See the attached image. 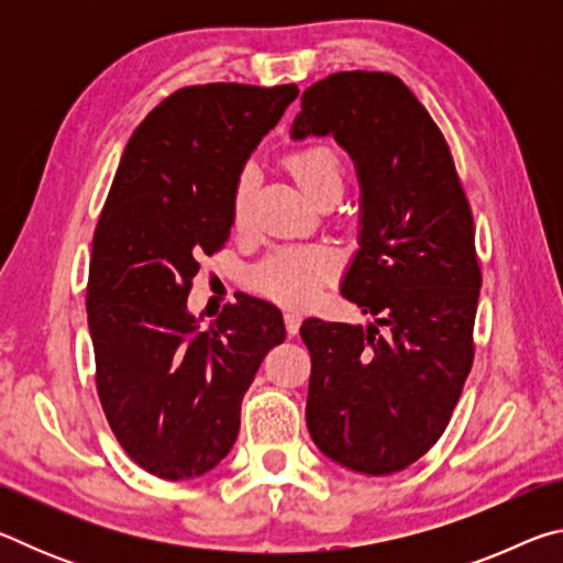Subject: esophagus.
I'll use <instances>...</instances> for the list:
<instances>
[{"label":"esophagus","mask_w":563,"mask_h":563,"mask_svg":"<svg viewBox=\"0 0 563 563\" xmlns=\"http://www.w3.org/2000/svg\"><path fill=\"white\" fill-rule=\"evenodd\" d=\"M283 320H285V332H288L290 338L298 335V330H300V322H302V318L298 316V312L288 310V312H285V316H283Z\"/></svg>","instance_id":"obj_1"}]
</instances>
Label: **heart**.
Returning <instances> with one entry per match:
<instances>
[{
	"label": "heart",
	"mask_w": 563,
	"mask_h": 563,
	"mask_svg": "<svg viewBox=\"0 0 563 563\" xmlns=\"http://www.w3.org/2000/svg\"><path fill=\"white\" fill-rule=\"evenodd\" d=\"M288 168L298 186L312 201L330 190L345 186V168L340 156L330 146H308L295 151L288 158ZM255 190V170L245 166L233 188V223L241 228L247 223ZM338 255L328 247H288L275 251L247 273V283L265 298L288 308H302L316 300L322 285L335 278Z\"/></svg>",
	"instance_id": "obj_1"
}]
</instances>
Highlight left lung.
Wrapping results in <instances>:
<instances>
[{"instance_id": "obj_1", "label": "left lung", "mask_w": 563, "mask_h": 563, "mask_svg": "<svg viewBox=\"0 0 563 563\" xmlns=\"http://www.w3.org/2000/svg\"><path fill=\"white\" fill-rule=\"evenodd\" d=\"M292 139L332 133L357 164L360 251L342 295L377 325L310 318L305 417L322 454L393 474L450 424L474 362L482 268L474 218L440 126L387 71H338L302 91Z\"/></svg>"}]
</instances>
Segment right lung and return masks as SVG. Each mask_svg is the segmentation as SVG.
<instances>
[{
  "label": "right lung",
  "instance_id": "obj_1",
  "mask_svg": "<svg viewBox=\"0 0 563 563\" xmlns=\"http://www.w3.org/2000/svg\"><path fill=\"white\" fill-rule=\"evenodd\" d=\"M295 84H196L133 131L93 231L87 312L97 393L119 444L161 479L201 476L231 452L241 402L285 340L275 305L243 295L208 330L186 300L233 225L245 158L298 97Z\"/></svg>",
  "mask_w": 563,
  "mask_h": 563
}]
</instances>
